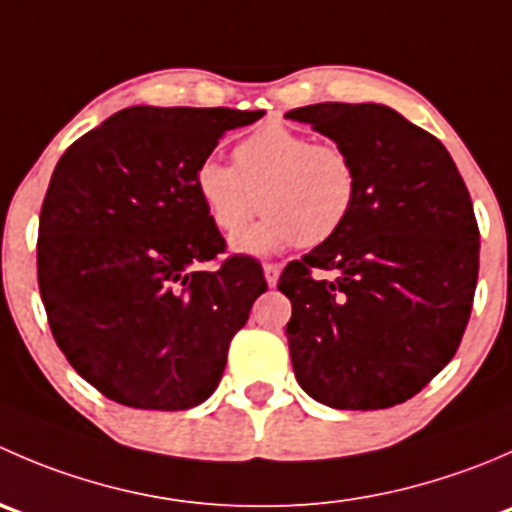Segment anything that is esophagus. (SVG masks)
<instances>
[{"label":"esophagus","instance_id":"1","mask_svg":"<svg viewBox=\"0 0 512 512\" xmlns=\"http://www.w3.org/2000/svg\"><path fill=\"white\" fill-rule=\"evenodd\" d=\"M262 270H265V280H267V285L275 287V285H277V280H280V270H282V267H280V265H275V262H267V265L262 267Z\"/></svg>","mask_w":512,"mask_h":512}]
</instances>
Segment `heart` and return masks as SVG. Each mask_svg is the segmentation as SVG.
<instances>
[{
  "label": "heart",
  "mask_w": 512,
  "mask_h": 512,
  "mask_svg": "<svg viewBox=\"0 0 512 512\" xmlns=\"http://www.w3.org/2000/svg\"><path fill=\"white\" fill-rule=\"evenodd\" d=\"M235 164L203 160L195 193L210 223L227 237L245 230L260 208L267 210L260 225L237 237V250L267 255L292 242L322 245L352 215L359 173L339 143L265 123L235 148Z\"/></svg>",
  "instance_id": "1"
}]
</instances>
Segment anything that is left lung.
I'll return each instance as SVG.
<instances>
[{
	"label": "left lung",
	"mask_w": 512,
	"mask_h": 512,
	"mask_svg": "<svg viewBox=\"0 0 512 512\" xmlns=\"http://www.w3.org/2000/svg\"><path fill=\"white\" fill-rule=\"evenodd\" d=\"M287 118L344 146L359 173L347 223L285 267L289 356L319 404L374 411L416 396L461 344L478 282V223L436 136L381 103H314ZM319 269L334 281L314 278Z\"/></svg>",
	"instance_id": "1"
}]
</instances>
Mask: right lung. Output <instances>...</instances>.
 I'll list each match as a JSON object with an SVG mask.
<instances>
[{"mask_svg": "<svg viewBox=\"0 0 512 512\" xmlns=\"http://www.w3.org/2000/svg\"><path fill=\"white\" fill-rule=\"evenodd\" d=\"M262 113L123 108L56 163L36 242L41 302L69 364L111 401L183 411L218 389L267 282L252 257L198 270L225 240L195 170Z\"/></svg>", "mask_w": 512, "mask_h": 512, "instance_id": "obj_1", "label": "right lung"}]
</instances>
